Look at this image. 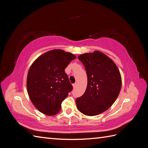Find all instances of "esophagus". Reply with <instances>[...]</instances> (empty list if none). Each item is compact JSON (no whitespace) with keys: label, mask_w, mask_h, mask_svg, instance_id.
Masks as SVG:
<instances>
[{"label":"esophagus","mask_w":148,"mask_h":148,"mask_svg":"<svg viewBox=\"0 0 148 148\" xmlns=\"http://www.w3.org/2000/svg\"><path fill=\"white\" fill-rule=\"evenodd\" d=\"M76 86H77V83H74V84H73V87H74V88H76Z\"/></svg>","instance_id":"1"}]
</instances>
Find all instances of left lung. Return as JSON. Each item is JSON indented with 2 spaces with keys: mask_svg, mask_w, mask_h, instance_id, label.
Listing matches in <instances>:
<instances>
[{
  "mask_svg": "<svg viewBox=\"0 0 148 148\" xmlns=\"http://www.w3.org/2000/svg\"><path fill=\"white\" fill-rule=\"evenodd\" d=\"M85 67L88 84L83 95L76 99L78 110L87 116L106 111L117 99L121 77L117 66L103 53L95 51L78 56Z\"/></svg>",
  "mask_w": 148,
  "mask_h": 148,
  "instance_id": "obj_1",
  "label": "left lung"
}]
</instances>
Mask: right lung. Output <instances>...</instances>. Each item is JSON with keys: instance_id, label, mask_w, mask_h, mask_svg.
<instances>
[{"instance_id": "add662e5", "label": "right lung", "mask_w": 148, "mask_h": 148, "mask_svg": "<svg viewBox=\"0 0 148 148\" xmlns=\"http://www.w3.org/2000/svg\"><path fill=\"white\" fill-rule=\"evenodd\" d=\"M76 56L61 49L44 53L34 62L27 76V92L40 112L55 115L61 103L73 89L65 69Z\"/></svg>"}]
</instances>
